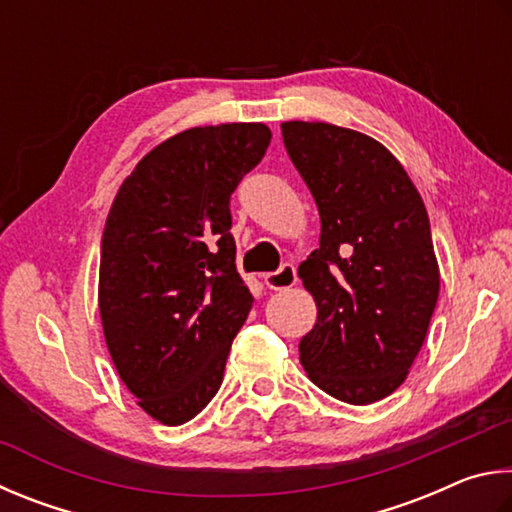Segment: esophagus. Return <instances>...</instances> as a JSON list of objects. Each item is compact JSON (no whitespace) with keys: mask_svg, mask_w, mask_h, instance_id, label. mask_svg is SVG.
I'll list each match as a JSON object with an SVG mask.
<instances>
[{"mask_svg":"<svg viewBox=\"0 0 512 512\" xmlns=\"http://www.w3.org/2000/svg\"><path fill=\"white\" fill-rule=\"evenodd\" d=\"M263 281L270 290H288L294 283H297V270H294V265L285 263V265H281L279 272L265 274Z\"/></svg>","mask_w":512,"mask_h":512,"instance_id":"esophagus-1","label":"esophagus"}]
</instances>
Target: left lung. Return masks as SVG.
<instances>
[{"instance_id":"1","label":"left lung","mask_w":512,"mask_h":512,"mask_svg":"<svg viewBox=\"0 0 512 512\" xmlns=\"http://www.w3.org/2000/svg\"><path fill=\"white\" fill-rule=\"evenodd\" d=\"M281 130L321 220L319 249L299 265L317 303L301 364L328 396L371 405L407 380L434 315L441 272L427 209L369 134L321 121Z\"/></svg>"}]
</instances>
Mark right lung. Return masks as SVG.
<instances>
[{
	"label": "right lung",
	"instance_id": "obj_1",
	"mask_svg": "<svg viewBox=\"0 0 512 512\" xmlns=\"http://www.w3.org/2000/svg\"><path fill=\"white\" fill-rule=\"evenodd\" d=\"M265 123L175 134L125 177L107 215L98 310L116 373L161 425L218 393L254 297L236 272L231 193L270 146Z\"/></svg>",
	"mask_w": 512,
	"mask_h": 512
}]
</instances>
